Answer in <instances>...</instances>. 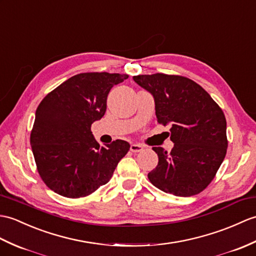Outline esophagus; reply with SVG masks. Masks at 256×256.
<instances>
[{
  "label": "esophagus",
  "mask_w": 256,
  "mask_h": 256,
  "mask_svg": "<svg viewBox=\"0 0 256 256\" xmlns=\"http://www.w3.org/2000/svg\"><path fill=\"white\" fill-rule=\"evenodd\" d=\"M142 148H144V146L140 145V144H132L130 147V152H140L142 150Z\"/></svg>",
  "instance_id": "34e87169"
}]
</instances>
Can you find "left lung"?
<instances>
[{
    "label": "left lung",
    "instance_id": "1",
    "mask_svg": "<svg viewBox=\"0 0 256 256\" xmlns=\"http://www.w3.org/2000/svg\"><path fill=\"white\" fill-rule=\"evenodd\" d=\"M155 100L157 121L170 126L171 152L152 147L158 164L148 174L162 191L176 196L198 194L215 178L227 152V122L203 87L179 75L134 76Z\"/></svg>",
    "mask_w": 256,
    "mask_h": 256
}]
</instances>
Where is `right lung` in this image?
I'll use <instances>...</instances> for the list:
<instances>
[{
  "instance_id": "add662e5",
  "label": "right lung",
  "mask_w": 256,
  "mask_h": 256,
  "mask_svg": "<svg viewBox=\"0 0 256 256\" xmlns=\"http://www.w3.org/2000/svg\"><path fill=\"white\" fill-rule=\"evenodd\" d=\"M126 74L80 73L42 99L36 111L30 145L41 179L53 192L84 198L108 183L130 150L126 140L100 146L92 124L104 116L110 89Z\"/></svg>"
}]
</instances>
